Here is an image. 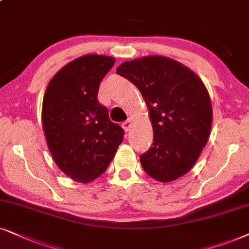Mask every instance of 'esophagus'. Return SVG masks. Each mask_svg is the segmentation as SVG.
<instances>
[{"mask_svg": "<svg viewBox=\"0 0 249 249\" xmlns=\"http://www.w3.org/2000/svg\"><path fill=\"white\" fill-rule=\"evenodd\" d=\"M131 125H132V119H127V121L123 122L122 126H123V128H124L125 131L128 132V131H130V128H131Z\"/></svg>", "mask_w": 249, "mask_h": 249, "instance_id": "obj_1", "label": "esophagus"}]
</instances>
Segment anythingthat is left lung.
Returning a JSON list of instances; mask_svg holds the SVG:
<instances>
[{"label":"left lung","mask_w":249,"mask_h":249,"mask_svg":"<svg viewBox=\"0 0 249 249\" xmlns=\"http://www.w3.org/2000/svg\"><path fill=\"white\" fill-rule=\"evenodd\" d=\"M116 71L137 86L149 109L154 142L140 156L145 173L160 182L188 173L212 126L211 99L204 83L180 62L159 55L123 62Z\"/></svg>","instance_id":"1"}]
</instances>
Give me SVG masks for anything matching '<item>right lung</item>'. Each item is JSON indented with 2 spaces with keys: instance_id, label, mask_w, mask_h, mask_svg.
Returning a JSON list of instances; mask_svg holds the SVG:
<instances>
[{
  "instance_id": "add662e5",
  "label": "right lung",
  "mask_w": 249,
  "mask_h": 249,
  "mask_svg": "<svg viewBox=\"0 0 249 249\" xmlns=\"http://www.w3.org/2000/svg\"><path fill=\"white\" fill-rule=\"evenodd\" d=\"M115 59L86 54L53 76L42 107L43 130L58 167L72 180L89 183L107 170L124 130L98 101L100 83Z\"/></svg>"
}]
</instances>
